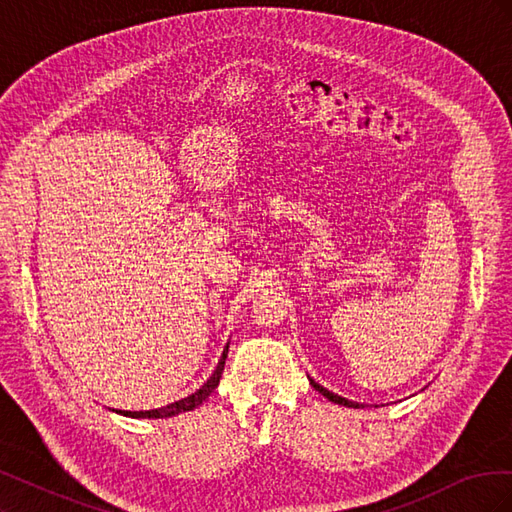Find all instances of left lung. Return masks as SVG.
Returning a JSON list of instances; mask_svg holds the SVG:
<instances>
[{
  "instance_id": "obj_1",
  "label": "left lung",
  "mask_w": 512,
  "mask_h": 512,
  "mask_svg": "<svg viewBox=\"0 0 512 512\" xmlns=\"http://www.w3.org/2000/svg\"><path fill=\"white\" fill-rule=\"evenodd\" d=\"M309 384L314 386V389L318 391V393H322L324 397H327L329 401H333V404H339V406H346V408H361V404H356V401H350V399H346V397H339V395H335V393H331V391H327L324 389V386H320L316 380H312L309 378Z\"/></svg>"
}]
</instances>
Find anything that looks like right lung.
<instances>
[{
	"instance_id": "1",
	"label": "right lung",
	"mask_w": 512,
	"mask_h": 512,
	"mask_svg": "<svg viewBox=\"0 0 512 512\" xmlns=\"http://www.w3.org/2000/svg\"><path fill=\"white\" fill-rule=\"evenodd\" d=\"M226 356H228V344L220 356V363L218 367H215L213 374L209 376V380L200 386V389L188 397H183L179 401H175V404H168L164 408H158V410H141V412H128V410H113L117 414H123V416H132V418H168V416H175V414H181V412H190L194 408H198L203 401L218 389L220 384V378H222V371H224V363H226Z\"/></svg>"
}]
</instances>
